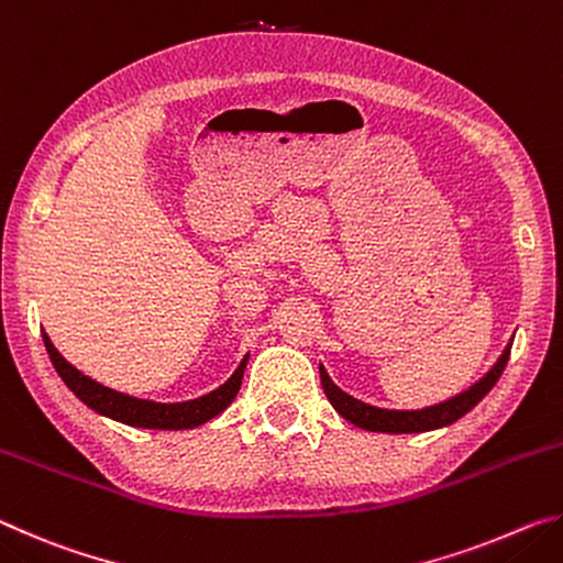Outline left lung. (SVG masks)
<instances>
[{
    "instance_id": "1",
    "label": "left lung",
    "mask_w": 563,
    "mask_h": 563,
    "mask_svg": "<svg viewBox=\"0 0 563 563\" xmlns=\"http://www.w3.org/2000/svg\"><path fill=\"white\" fill-rule=\"evenodd\" d=\"M509 352H511V342L504 347L501 357L497 360L487 375H484L479 383H474L470 389H464L462 395H456L446 402L424 407V409H412V412H405V409H383V407H373L360 402L347 393L332 383L330 375L325 373V367L320 365V383L325 395L330 399V405L338 409V412L352 422L355 427H362L367 432H389V434H412V432H430V430H440V427H446L456 422V419L464 417L470 409L482 402V397L489 393V389L497 385V379L501 377L504 367L509 362Z\"/></svg>"
}]
</instances>
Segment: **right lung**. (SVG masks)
<instances>
[{
    "instance_id": "1",
    "label": "right lung",
    "mask_w": 563,
    "mask_h": 563,
    "mask_svg": "<svg viewBox=\"0 0 563 563\" xmlns=\"http://www.w3.org/2000/svg\"><path fill=\"white\" fill-rule=\"evenodd\" d=\"M46 352H49V360L56 373L64 379V385L71 389V393L81 399L84 405L91 407L93 412H99L103 417L117 419V422H123L129 427H144V430H190V427H198L213 419L216 415H221L223 409L233 402L238 389H241V379L245 373V362L247 355L241 360L235 373L231 375L228 383H223L213 393H208L198 399H188V402H151V399H139V397H129L123 393H117V389L99 385L97 379L87 377L79 373L74 365H69L59 350L52 345V340L46 332H42Z\"/></svg>"
}]
</instances>
